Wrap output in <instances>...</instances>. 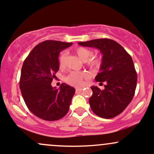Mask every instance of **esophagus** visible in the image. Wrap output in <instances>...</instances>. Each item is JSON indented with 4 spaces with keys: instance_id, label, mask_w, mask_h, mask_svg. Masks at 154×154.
<instances>
[{
    "instance_id": "obj_1",
    "label": "esophagus",
    "mask_w": 154,
    "mask_h": 154,
    "mask_svg": "<svg viewBox=\"0 0 154 154\" xmlns=\"http://www.w3.org/2000/svg\"><path fill=\"white\" fill-rule=\"evenodd\" d=\"M82 89H83V88H76V91H77V92H80V91H82Z\"/></svg>"
}]
</instances>
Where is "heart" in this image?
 <instances>
[{"instance_id":"heart-1","label":"heart","mask_w":154,"mask_h":154,"mask_svg":"<svg viewBox=\"0 0 154 154\" xmlns=\"http://www.w3.org/2000/svg\"><path fill=\"white\" fill-rule=\"evenodd\" d=\"M76 53L83 61H85L86 65L91 69H97L100 67L102 61L100 58L97 57H91L93 55V51L88 48L78 47L76 49ZM66 52H62L59 57V66L60 69H64L66 67ZM88 78V75L85 72H72L68 74L66 77V81L69 85L73 86L80 87L84 84L85 80Z\"/></svg>"}]
</instances>
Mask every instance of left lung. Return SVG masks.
Returning <instances> with one entry per match:
<instances>
[{
	"label": "left lung",
	"instance_id": "obj_1",
	"mask_svg": "<svg viewBox=\"0 0 154 154\" xmlns=\"http://www.w3.org/2000/svg\"><path fill=\"white\" fill-rule=\"evenodd\" d=\"M79 45L98 48L103 54L97 82L106 83L104 90L91 86L89 98L92 111L105 119L115 117L131 102L135 94L137 74L130 54L120 44L108 38L80 42Z\"/></svg>",
	"mask_w": 154,
	"mask_h": 154
}]
</instances>
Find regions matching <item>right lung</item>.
Instances as JSON below:
<instances>
[{"label": "right lung", "mask_w": 154, "mask_h": 154, "mask_svg": "<svg viewBox=\"0 0 154 154\" xmlns=\"http://www.w3.org/2000/svg\"><path fill=\"white\" fill-rule=\"evenodd\" d=\"M72 43L45 40L37 45L24 60L20 88L26 105L33 114L46 121H55L69 110L75 89L66 83L58 89L51 86L59 70L58 57Z\"/></svg>", "instance_id": "obj_1"}]
</instances>
